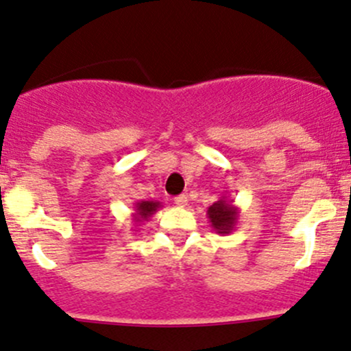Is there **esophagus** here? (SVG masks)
<instances>
[{"mask_svg": "<svg viewBox=\"0 0 351 351\" xmlns=\"http://www.w3.org/2000/svg\"><path fill=\"white\" fill-rule=\"evenodd\" d=\"M175 204L180 205V207H185V205L189 204V197H186L185 193H182V195L175 197Z\"/></svg>", "mask_w": 351, "mask_h": 351, "instance_id": "1", "label": "esophagus"}]
</instances>
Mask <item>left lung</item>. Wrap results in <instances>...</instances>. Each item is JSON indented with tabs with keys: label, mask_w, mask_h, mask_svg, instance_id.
<instances>
[{
	"label": "left lung",
	"mask_w": 351,
	"mask_h": 351,
	"mask_svg": "<svg viewBox=\"0 0 351 351\" xmlns=\"http://www.w3.org/2000/svg\"><path fill=\"white\" fill-rule=\"evenodd\" d=\"M207 217L217 234H231L238 224L239 207H236L234 200L231 198L221 197L207 208Z\"/></svg>",
	"instance_id": "left-lung-1"
}]
</instances>
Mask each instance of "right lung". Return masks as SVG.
Listing matches in <instances>:
<instances>
[{
  "instance_id": "right-lung-1",
  "label": "right lung",
  "mask_w": 351,
  "mask_h": 351,
  "mask_svg": "<svg viewBox=\"0 0 351 351\" xmlns=\"http://www.w3.org/2000/svg\"><path fill=\"white\" fill-rule=\"evenodd\" d=\"M161 202L158 200H141L134 204V212H132V221L136 224H143V222L149 221L156 212L161 208Z\"/></svg>"
}]
</instances>
